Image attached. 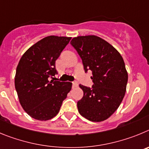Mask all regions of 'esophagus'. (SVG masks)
I'll return each mask as SVG.
<instances>
[{"mask_svg": "<svg viewBox=\"0 0 149 149\" xmlns=\"http://www.w3.org/2000/svg\"><path fill=\"white\" fill-rule=\"evenodd\" d=\"M72 86H73V88H77L78 87V83L76 82V81H73V83H72Z\"/></svg>", "mask_w": 149, "mask_h": 149, "instance_id": "1", "label": "esophagus"}]
</instances>
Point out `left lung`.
<instances>
[{
    "label": "left lung",
    "instance_id": "8db88e82",
    "mask_svg": "<svg viewBox=\"0 0 149 149\" xmlns=\"http://www.w3.org/2000/svg\"><path fill=\"white\" fill-rule=\"evenodd\" d=\"M82 60L85 73L92 71V88L79 84L83 97L77 102L80 114L92 122L107 120L121 104L128 73L120 53L96 36H78L70 41Z\"/></svg>",
    "mask_w": 149,
    "mask_h": 149
}]
</instances>
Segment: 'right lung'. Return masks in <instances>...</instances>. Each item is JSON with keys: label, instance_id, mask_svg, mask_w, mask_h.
<instances>
[{"label": "right lung", "instance_id": "add662e5", "mask_svg": "<svg viewBox=\"0 0 149 149\" xmlns=\"http://www.w3.org/2000/svg\"><path fill=\"white\" fill-rule=\"evenodd\" d=\"M70 37L50 36L40 40L23 55L15 77V87L23 109L38 120L58 114L72 83L50 80L57 74L56 61Z\"/></svg>", "mask_w": 149, "mask_h": 149}]
</instances>
